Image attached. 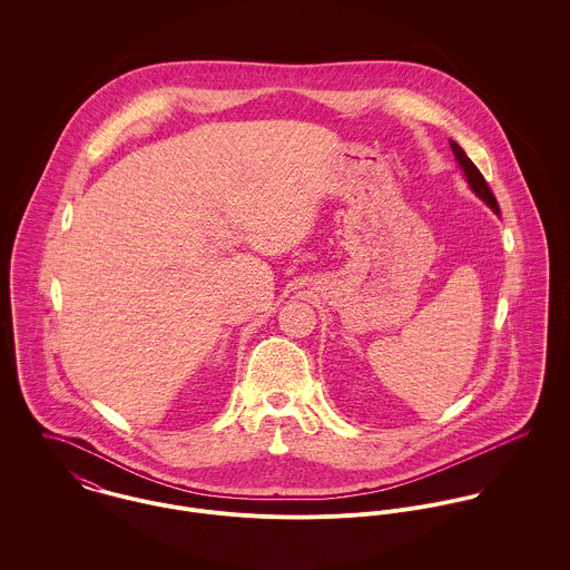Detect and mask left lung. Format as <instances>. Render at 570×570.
Returning <instances> with one entry per match:
<instances>
[{"label": "left lung", "instance_id": "1", "mask_svg": "<svg viewBox=\"0 0 570 570\" xmlns=\"http://www.w3.org/2000/svg\"><path fill=\"white\" fill-rule=\"evenodd\" d=\"M450 147H452V154H454V158H456V163L461 166V170H463V177L468 179V184H470V188L488 204L489 208L495 213V215H500V208H498V202H495V197H493V193L489 190L488 181H485V177L481 175V170L474 166V163L465 156V151L454 142V140H450Z\"/></svg>", "mask_w": 570, "mask_h": 570}]
</instances>
